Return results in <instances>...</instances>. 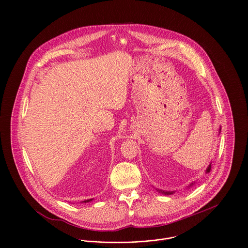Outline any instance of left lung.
Wrapping results in <instances>:
<instances>
[{
	"mask_svg": "<svg viewBox=\"0 0 248 248\" xmlns=\"http://www.w3.org/2000/svg\"><path fill=\"white\" fill-rule=\"evenodd\" d=\"M219 131H220V129H219ZM210 170H211V164H209V166L207 167V169H206V173H209L210 172ZM194 183H191L190 184V186H192ZM157 191H159V192H161L162 194H164V195H172L174 192H166V191H161V190H157Z\"/></svg>",
	"mask_w": 248,
	"mask_h": 248,
	"instance_id": "obj_1",
	"label": "left lung"
}]
</instances>
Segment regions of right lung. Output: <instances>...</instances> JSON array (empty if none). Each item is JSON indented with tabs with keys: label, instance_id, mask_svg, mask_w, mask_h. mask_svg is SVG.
Segmentation results:
<instances>
[{
	"label": "right lung",
	"instance_id": "right-lung-1",
	"mask_svg": "<svg viewBox=\"0 0 248 248\" xmlns=\"http://www.w3.org/2000/svg\"><path fill=\"white\" fill-rule=\"evenodd\" d=\"M92 201H93V200L91 199V200H87V201H84L83 202H92Z\"/></svg>",
	"mask_w": 248,
	"mask_h": 248
}]
</instances>
